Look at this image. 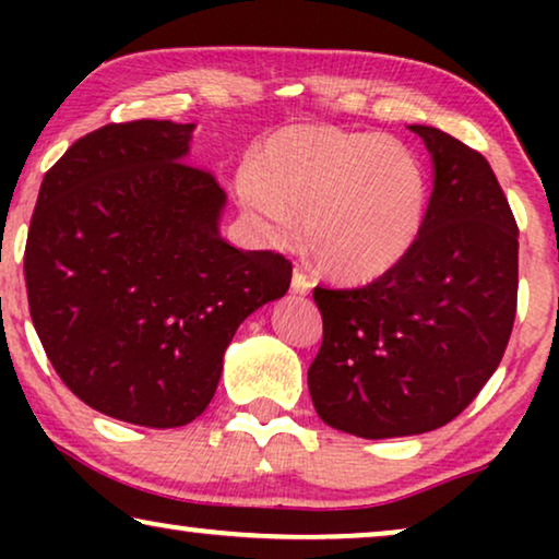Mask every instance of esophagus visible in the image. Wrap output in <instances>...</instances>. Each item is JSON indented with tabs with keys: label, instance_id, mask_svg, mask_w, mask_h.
Masks as SVG:
<instances>
[{
	"label": "esophagus",
	"instance_id": "esophagus-1",
	"mask_svg": "<svg viewBox=\"0 0 559 559\" xmlns=\"http://www.w3.org/2000/svg\"><path fill=\"white\" fill-rule=\"evenodd\" d=\"M310 287H312V282H310L308 274H305L302 270H295V274H293V293L295 295H308Z\"/></svg>",
	"mask_w": 559,
	"mask_h": 559
}]
</instances>
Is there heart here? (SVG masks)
Masks as SVG:
<instances>
[{"instance_id":"b5f03b06","label":"heart","mask_w":559,"mask_h":559,"mask_svg":"<svg viewBox=\"0 0 559 559\" xmlns=\"http://www.w3.org/2000/svg\"><path fill=\"white\" fill-rule=\"evenodd\" d=\"M236 195L266 239L289 241L295 216L320 270L371 282L415 249L430 203L427 167L409 144L325 124L282 127L236 175Z\"/></svg>"}]
</instances>
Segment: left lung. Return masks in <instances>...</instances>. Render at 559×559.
<instances>
[{
  "label": "left lung",
  "instance_id": "8db88e82",
  "mask_svg": "<svg viewBox=\"0 0 559 559\" xmlns=\"http://www.w3.org/2000/svg\"><path fill=\"white\" fill-rule=\"evenodd\" d=\"M432 157L415 249L371 285L316 287L323 346L308 369L318 417L366 440L438 430L491 379L516 316L519 228L488 159L412 124Z\"/></svg>",
  "mask_w": 559,
  "mask_h": 559
}]
</instances>
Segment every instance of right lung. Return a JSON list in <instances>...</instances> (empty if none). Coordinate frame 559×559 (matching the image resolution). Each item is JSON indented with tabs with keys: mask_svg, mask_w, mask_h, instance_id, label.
I'll return each instance as SVG.
<instances>
[{
	"mask_svg": "<svg viewBox=\"0 0 559 559\" xmlns=\"http://www.w3.org/2000/svg\"><path fill=\"white\" fill-rule=\"evenodd\" d=\"M195 124L140 119L81 136L29 221V316L52 369L96 412L193 423L236 328L280 300L293 264L221 239L226 193L188 159Z\"/></svg>",
	"mask_w": 559,
	"mask_h": 559,
	"instance_id": "add662e5",
	"label": "right lung"
}]
</instances>
